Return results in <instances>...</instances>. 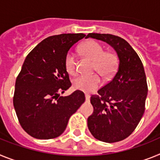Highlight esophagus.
<instances>
[{"mask_svg":"<svg viewBox=\"0 0 160 160\" xmlns=\"http://www.w3.org/2000/svg\"><path fill=\"white\" fill-rule=\"evenodd\" d=\"M85 97H86V100H87V102L90 101V96L89 95V94H85Z\"/></svg>","mask_w":160,"mask_h":160,"instance_id":"34e87169","label":"esophagus"}]
</instances>
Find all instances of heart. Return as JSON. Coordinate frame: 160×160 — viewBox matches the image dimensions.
Instances as JSON below:
<instances>
[{
  "instance_id": "1",
  "label": "heart",
  "mask_w": 160,
  "mask_h": 160,
  "mask_svg": "<svg viewBox=\"0 0 160 160\" xmlns=\"http://www.w3.org/2000/svg\"><path fill=\"white\" fill-rule=\"evenodd\" d=\"M84 56L94 61V70L103 77H109L116 71L118 58L113 52H105V48L97 41H88L81 46ZM77 58L72 51H69L65 58V68L69 74H74L77 70ZM102 80L98 74L79 75L73 79L74 89L83 92L90 93L101 86Z\"/></svg>"
}]
</instances>
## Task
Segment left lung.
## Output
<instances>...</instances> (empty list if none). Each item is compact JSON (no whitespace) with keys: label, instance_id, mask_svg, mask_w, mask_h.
Listing matches in <instances>:
<instances>
[{"label":"left lung","instance_id":"8db88e82","mask_svg":"<svg viewBox=\"0 0 160 160\" xmlns=\"http://www.w3.org/2000/svg\"><path fill=\"white\" fill-rule=\"evenodd\" d=\"M107 42L118 57L117 71L112 80L90 97L94 112L87 119L93 136L106 142L128 138L135 131L145 111L148 83L138 55L123 38L108 33H89Z\"/></svg>","mask_w":160,"mask_h":160}]
</instances>
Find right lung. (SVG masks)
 <instances>
[{"label":"right lung","instance_id":"obj_1","mask_svg":"<svg viewBox=\"0 0 160 160\" xmlns=\"http://www.w3.org/2000/svg\"><path fill=\"white\" fill-rule=\"evenodd\" d=\"M85 36L62 33L48 37L25 58L16 79L13 106L22 128L30 136L38 139L58 137L85 102L81 90L66 97L59 95L71 86L65 68L66 53Z\"/></svg>","mask_w":160,"mask_h":160}]
</instances>
